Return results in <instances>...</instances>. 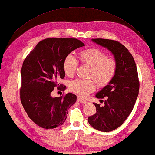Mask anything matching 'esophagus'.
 Masks as SVG:
<instances>
[{"label":"esophagus","mask_w":155,"mask_h":155,"mask_svg":"<svg viewBox=\"0 0 155 155\" xmlns=\"http://www.w3.org/2000/svg\"><path fill=\"white\" fill-rule=\"evenodd\" d=\"M77 100L78 102H81V103H83V104H86L87 103V101L85 99H83V98H81V97H78L77 98Z\"/></svg>","instance_id":"esophagus-1"}]
</instances>
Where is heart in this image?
<instances>
[{"mask_svg": "<svg viewBox=\"0 0 155 155\" xmlns=\"http://www.w3.org/2000/svg\"><path fill=\"white\" fill-rule=\"evenodd\" d=\"M78 55L81 62L91 66L89 77L92 78H77L70 83L69 89L80 96L85 97L96 88L95 81L100 86L108 85L116 74L117 65L116 61L108 58L104 51L96 48L83 50ZM77 66L78 61L72 54L67 55L64 58L63 70L68 77L74 76Z\"/></svg>", "mask_w": 155, "mask_h": 155, "instance_id": "obj_1", "label": "heart"}]
</instances>
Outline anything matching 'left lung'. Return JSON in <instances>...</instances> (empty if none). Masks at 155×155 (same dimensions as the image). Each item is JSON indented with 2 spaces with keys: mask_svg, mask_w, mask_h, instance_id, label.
I'll list each match as a JSON object with an SVG mask.
<instances>
[{
  "mask_svg": "<svg viewBox=\"0 0 155 155\" xmlns=\"http://www.w3.org/2000/svg\"><path fill=\"white\" fill-rule=\"evenodd\" d=\"M91 41L111 51L117 68L112 80L95 95L100 101L105 98L104 106L94 103L96 112L88 118V122L98 131H111L124 123L134 108L140 88L137 70L133 56L119 42L104 38Z\"/></svg>",
  "mask_w": 155,
  "mask_h": 155,
  "instance_id": "8db88e82",
  "label": "left lung"
}]
</instances>
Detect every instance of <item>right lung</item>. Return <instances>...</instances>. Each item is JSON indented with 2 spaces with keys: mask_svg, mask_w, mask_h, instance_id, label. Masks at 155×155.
<instances>
[{
  "mask_svg": "<svg viewBox=\"0 0 155 155\" xmlns=\"http://www.w3.org/2000/svg\"><path fill=\"white\" fill-rule=\"evenodd\" d=\"M85 46L77 38H48L36 45L25 59L21 67L20 99L30 119L44 129H53L65 122L68 109L77 96L68 93L64 97H53L51 93L65 77L63 61L74 49Z\"/></svg>",
  "mask_w": 155,
  "mask_h": 155,
  "instance_id": "1",
  "label": "right lung"
}]
</instances>
